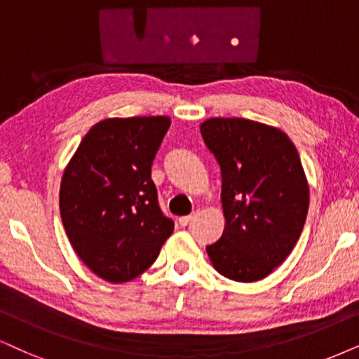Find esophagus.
<instances>
[{
  "mask_svg": "<svg viewBox=\"0 0 359 359\" xmlns=\"http://www.w3.org/2000/svg\"><path fill=\"white\" fill-rule=\"evenodd\" d=\"M192 219H194V215H185V217H180V219H179V224L182 225V226H185V225H189L190 222H192Z\"/></svg>",
  "mask_w": 359,
  "mask_h": 359,
  "instance_id": "obj_1",
  "label": "esophagus"
}]
</instances>
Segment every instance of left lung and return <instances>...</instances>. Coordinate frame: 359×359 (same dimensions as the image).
Masks as SVG:
<instances>
[{
    "instance_id": "left-lung-1",
    "label": "left lung",
    "mask_w": 359,
    "mask_h": 359,
    "mask_svg": "<svg viewBox=\"0 0 359 359\" xmlns=\"http://www.w3.org/2000/svg\"><path fill=\"white\" fill-rule=\"evenodd\" d=\"M220 165L225 229L207 253L220 275L258 281L285 262L305 225L310 190L300 156L276 127L242 117L202 122Z\"/></svg>"
}]
</instances>
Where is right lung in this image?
<instances>
[{"instance_id": "obj_1", "label": "right lung", "mask_w": 359, "mask_h": 359, "mask_svg": "<svg viewBox=\"0 0 359 359\" xmlns=\"http://www.w3.org/2000/svg\"><path fill=\"white\" fill-rule=\"evenodd\" d=\"M169 126L165 116L97 122L62 174L59 210L67 238L86 266L111 283L144 273L174 232L151 179Z\"/></svg>"}]
</instances>
